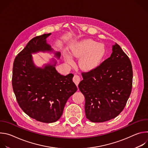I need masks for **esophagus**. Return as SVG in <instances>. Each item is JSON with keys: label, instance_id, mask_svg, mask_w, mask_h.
<instances>
[{"label": "esophagus", "instance_id": "1", "mask_svg": "<svg viewBox=\"0 0 148 148\" xmlns=\"http://www.w3.org/2000/svg\"><path fill=\"white\" fill-rule=\"evenodd\" d=\"M73 81L74 82V83L76 84V86H77L78 85V84L79 83L80 81H81V78H80V77H79V75H77V74H75V75H74V77H73Z\"/></svg>", "mask_w": 148, "mask_h": 148}]
</instances>
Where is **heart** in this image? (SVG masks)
Here are the masks:
<instances>
[{
  "instance_id": "obj_1",
  "label": "heart",
  "mask_w": 148,
  "mask_h": 148,
  "mask_svg": "<svg viewBox=\"0 0 148 148\" xmlns=\"http://www.w3.org/2000/svg\"><path fill=\"white\" fill-rule=\"evenodd\" d=\"M105 47L102 43H98L91 39L82 40L74 44L72 47L71 54L77 58H82L79 64L85 70H90L96 68L102 61L105 56ZM67 61L69 63L72 60L67 56Z\"/></svg>"
}]
</instances>
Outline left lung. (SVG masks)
Returning <instances> with one entry per match:
<instances>
[{
	"instance_id": "left-lung-1",
	"label": "left lung",
	"mask_w": 148,
	"mask_h": 148,
	"mask_svg": "<svg viewBox=\"0 0 148 148\" xmlns=\"http://www.w3.org/2000/svg\"><path fill=\"white\" fill-rule=\"evenodd\" d=\"M78 88L85 97L86 118L103 122L116 117L131 93L133 71L130 59L116 43L110 57L86 73Z\"/></svg>"
}]
</instances>
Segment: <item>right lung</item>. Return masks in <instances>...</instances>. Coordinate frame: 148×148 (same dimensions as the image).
<instances>
[{
    "label": "right lung",
    "instance_id": "right-lung-1",
    "mask_svg": "<svg viewBox=\"0 0 148 148\" xmlns=\"http://www.w3.org/2000/svg\"><path fill=\"white\" fill-rule=\"evenodd\" d=\"M51 33L33 38L16 57L13 67L12 87L16 100L24 112L36 121L52 123L61 116L68 99L77 90L73 74L61 75L54 64L36 67L32 53L53 51L46 38ZM55 56L60 58V53Z\"/></svg>",
    "mask_w": 148,
    "mask_h": 148
}]
</instances>
